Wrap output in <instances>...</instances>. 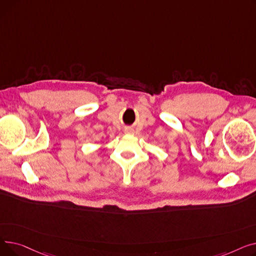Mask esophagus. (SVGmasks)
I'll use <instances>...</instances> for the list:
<instances>
[{
  "instance_id": "34e87169",
  "label": "esophagus",
  "mask_w": 256,
  "mask_h": 256,
  "mask_svg": "<svg viewBox=\"0 0 256 256\" xmlns=\"http://www.w3.org/2000/svg\"><path fill=\"white\" fill-rule=\"evenodd\" d=\"M128 132H130V130H128Z\"/></svg>"
}]
</instances>
